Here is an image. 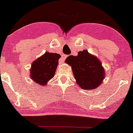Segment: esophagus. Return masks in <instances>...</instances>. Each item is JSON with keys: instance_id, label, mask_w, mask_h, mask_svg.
Wrapping results in <instances>:
<instances>
[{"instance_id": "obj_1", "label": "esophagus", "mask_w": 133, "mask_h": 133, "mask_svg": "<svg viewBox=\"0 0 133 133\" xmlns=\"http://www.w3.org/2000/svg\"><path fill=\"white\" fill-rule=\"evenodd\" d=\"M66 57H67V55H63L61 56V58L60 61H61V62L64 61V60H65L66 58Z\"/></svg>"}]
</instances>
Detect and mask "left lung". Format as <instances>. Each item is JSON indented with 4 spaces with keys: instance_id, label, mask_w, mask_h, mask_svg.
Here are the masks:
<instances>
[{
    "instance_id": "8db88e82",
    "label": "left lung",
    "mask_w": 133,
    "mask_h": 133,
    "mask_svg": "<svg viewBox=\"0 0 133 133\" xmlns=\"http://www.w3.org/2000/svg\"><path fill=\"white\" fill-rule=\"evenodd\" d=\"M65 62L72 66L77 84L82 89L90 90L98 88L104 78V70L97 57L84 50L77 56L70 55Z\"/></svg>"
}]
</instances>
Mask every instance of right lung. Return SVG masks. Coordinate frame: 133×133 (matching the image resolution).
<instances>
[{
  "label": "right lung",
  "instance_id": "obj_1",
  "mask_svg": "<svg viewBox=\"0 0 133 133\" xmlns=\"http://www.w3.org/2000/svg\"><path fill=\"white\" fill-rule=\"evenodd\" d=\"M60 57L58 54L45 52L33 61L30 70V77L33 82L42 86L45 85L54 77Z\"/></svg>",
  "mask_w": 133,
  "mask_h": 133
}]
</instances>
